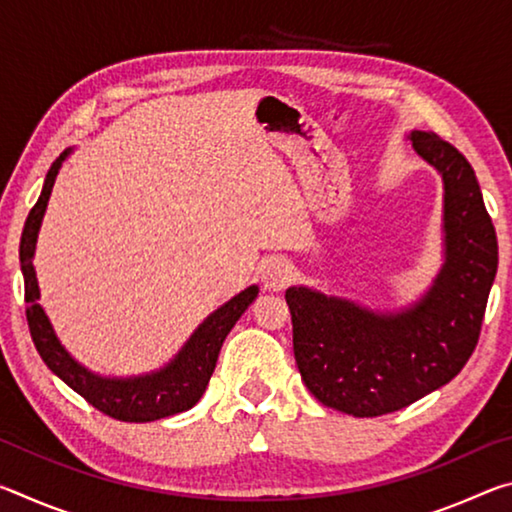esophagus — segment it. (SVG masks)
I'll return each mask as SVG.
<instances>
[{"label":"esophagus","instance_id":"34e87169","mask_svg":"<svg viewBox=\"0 0 512 512\" xmlns=\"http://www.w3.org/2000/svg\"><path fill=\"white\" fill-rule=\"evenodd\" d=\"M291 280H293V266L287 262V259L275 257L262 266V282L266 289L280 291L287 287Z\"/></svg>","mask_w":512,"mask_h":512}]
</instances>
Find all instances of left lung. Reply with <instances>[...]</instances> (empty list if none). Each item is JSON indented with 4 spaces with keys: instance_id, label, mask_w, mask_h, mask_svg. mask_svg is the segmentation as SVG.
<instances>
[{
    "instance_id": "1",
    "label": "left lung",
    "mask_w": 512,
    "mask_h": 512,
    "mask_svg": "<svg viewBox=\"0 0 512 512\" xmlns=\"http://www.w3.org/2000/svg\"><path fill=\"white\" fill-rule=\"evenodd\" d=\"M411 142L445 183L447 257L427 296L402 314L377 316L305 287L287 289L302 381L318 402L357 418L400 411L463 370L497 275L495 225L472 164L436 133L413 131Z\"/></svg>"
}]
</instances>
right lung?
Masks as SVG:
<instances>
[{"label": "right lung", "instance_id": "add662e5", "mask_svg": "<svg viewBox=\"0 0 512 512\" xmlns=\"http://www.w3.org/2000/svg\"><path fill=\"white\" fill-rule=\"evenodd\" d=\"M65 158L67 151L60 153L56 162L51 164L45 187H42L38 203L31 207L20 241L24 300L29 302L27 320L31 329V339L36 343V350L40 352V357L47 363L49 370L56 372L69 388H74V391L79 393L83 400H88L94 409H99L101 413H106L115 420L153 422L192 409L205 393L207 381L212 377L225 336H228L232 327H235L239 316L248 309L250 302L257 298L259 289L248 287L230 302H225L221 309H216L214 314L192 334V339H189L185 348L178 352V357L160 372L135 379H103L99 375H92L90 370H85L81 363H76L69 357L63 345L58 343L45 311L38 305L40 293L36 271H33L31 264L42 214H45L51 187H54L56 173Z\"/></svg>", "mask_w": 512, "mask_h": 512}]
</instances>
